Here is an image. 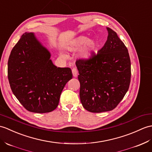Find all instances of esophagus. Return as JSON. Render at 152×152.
<instances>
[{"label":"esophagus","mask_w":152,"mask_h":152,"mask_svg":"<svg viewBox=\"0 0 152 152\" xmlns=\"http://www.w3.org/2000/svg\"><path fill=\"white\" fill-rule=\"evenodd\" d=\"M72 75L74 77H76L77 76V70L76 68H73L72 69Z\"/></svg>","instance_id":"esophagus-1"}]
</instances>
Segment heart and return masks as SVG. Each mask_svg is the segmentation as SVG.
<instances>
[{
    "mask_svg": "<svg viewBox=\"0 0 152 152\" xmlns=\"http://www.w3.org/2000/svg\"><path fill=\"white\" fill-rule=\"evenodd\" d=\"M83 45L84 46L80 53V58L85 59H89L98 48V43L94 39H88L86 36H79L72 41L68 49L70 51H76Z\"/></svg>",
    "mask_w": 152,
    "mask_h": 152,
    "instance_id": "obj_1",
    "label": "heart"
}]
</instances>
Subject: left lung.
<instances>
[{
  "instance_id": "left-lung-1",
  "label": "left lung",
  "mask_w": 152,
  "mask_h": 152,
  "mask_svg": "<svg viewBox=\"0 0 152 152\" xmlns=\"http://www.w3.org/2000/svg\"><path fill=\"white\" fill-rule=\"evenodd\" d=\"M107 30V39L104 47L89 59L76 61L81 103L92 113L114 109L128 91L131 81L128 49L115 31L109 28Z\"/></svg>"
}]
</instances>
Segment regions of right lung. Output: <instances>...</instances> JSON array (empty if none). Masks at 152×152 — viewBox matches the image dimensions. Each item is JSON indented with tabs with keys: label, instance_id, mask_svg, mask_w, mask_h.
I'll list each match as a JSON object with an SVG mask.
<instances>
[{
	"label": "right lung",
	"instance_id": "obj_1",
	"mask_svg": "<svg viewBox=\"0 0 152 152\" xmlns=\"http://www.w3.org/2000/svg\"><path fill=\"white\" fill-rule=\"evenodd\" d=\"M50 54L34 33H24L14 46L8 62V77L13 94L26 110L49 113L58 107L70 68L57 67Z\"/></svg>",
	"mask_w": 152,
	"mask_h": 152
}]
</instances>
